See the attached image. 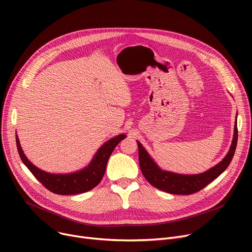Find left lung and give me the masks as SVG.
Wrapping results in <instances>:
<instances>
[{
	"label": "left lung",
	"mask_w": 252,
	"mask_h": 252,
	"mask_svg": "<svg viewBox=\"0 0 252 252\" xmlns=\"http://www.w3.org/2000/svg\"><path fill=\"white\" fill-rule=\"evenodd\" d=\"M238 140V129H237V114L234 126V135L232 144L228 153L222 159L216 164L215 166L210 167L209 169L203 171L201 174L194 175H183L177 174L174 171H169L162 169L156 161L151 157L148 151L144 148L143 145L137 141L139 148V163L142 174L144 175L152 186L159 189L161 191L178 194V195H189L195 192L200 191L209 183L215 181L220 175H221L226 168L231 163L233 156L237 146Z\"/></svg>",
	"instance_id": "left-lung-1"
}]
</instances>
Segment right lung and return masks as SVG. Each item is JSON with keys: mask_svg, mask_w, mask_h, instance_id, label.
Wrapping results in <instances>:
<instances>
[{"mask_svg": "<svg viewBox=\"0 0 252 252\" xmlns=\"http://www.w3.org/2000/svg\"><path fill=\"white\" fill-rule=\"evenodd\" d=\"M125 138H126V134H119L106 141L97 150L87 166L68 174L47 173V171L35 166L25 156L17 134L16 145L19 156L24 165L48 190L59 195H73L88 192L97 186L105 174L106 165H107L111 153L116 147V145Z\"/></svg>", "mask_w": 252, "mask_h": 252, "instance_id": "right-lung-1", "label": "right lung"}]
</instances>
